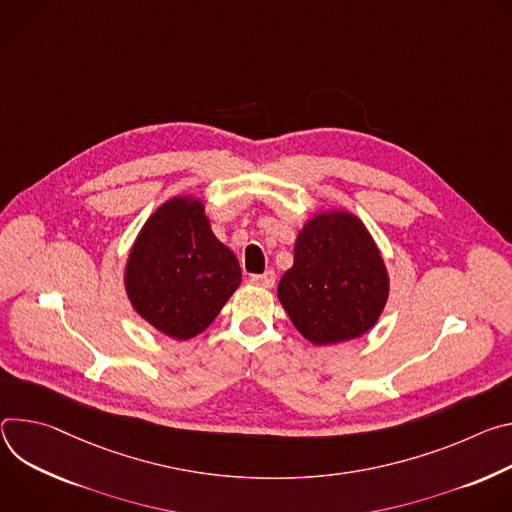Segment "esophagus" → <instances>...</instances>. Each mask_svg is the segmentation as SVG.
<instances>
[{
  "mask_svg": "<svg viewBox=\"0 0 512 512\" xmlns=\"http://www.w3.org/2000/svg\"><path fill=\"white\" fill-rule=\"evenodd\" d=\"M252 282L258 287H264V289H272L274 282H276V274L274 270H266L262 274H252Z\"/></svg>",
  "mask_w": 512,
  "mask_h": 512,
  "instance_id": "1",
  "label": "esophagus"
}]
</instances>
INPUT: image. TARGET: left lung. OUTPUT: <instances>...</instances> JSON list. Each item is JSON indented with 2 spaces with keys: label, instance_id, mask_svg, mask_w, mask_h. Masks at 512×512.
Wrapping results in <instances>:
<instances>
[{
  "label": "left lung",
  "instance_id": "1",
  "mask_svg": "<svg viewBox=\"0 0 512 512\" xmlns=\"http://www.w3.org/2000/svg\"><path fill=\"white\" fill-rule=\"evenodd\" d=\"M388 272L362 219L315 213L297 236L295 262L278 282L293 325L315 346L368 333L388 301Z\"/></svg>",
  "mask_w": 512,
  "mask_h": 512
}]
</instances>
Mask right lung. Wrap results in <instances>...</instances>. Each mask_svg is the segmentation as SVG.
I'll use <instances>...</instances> for the list:
<instances>
[{"instance_id": "right-lung-1", "label": "right lung", "mask_w": 512, "mask_h": 512, "mask_svg": "<svg viewBox=\"0 0 512 512\" xmlns=\"http://www.w3.org/2000/svg\"><path fill=\"white\" fill-rule=\"evenodd\" d=\"M126 293L136 313L175 339L199 335L242 282L236 254L211 232L195 197H173L144 223L128 262Z\"/></svg>"}]
</instances>
